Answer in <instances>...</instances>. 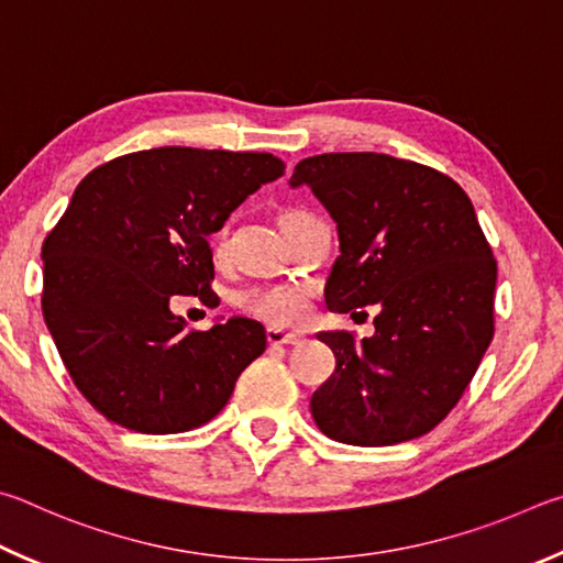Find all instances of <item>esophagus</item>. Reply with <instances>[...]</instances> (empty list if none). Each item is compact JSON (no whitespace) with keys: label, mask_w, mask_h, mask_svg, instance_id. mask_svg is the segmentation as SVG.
<instances>
[{"label":"esophagus","mask_w":563,"mask_h":563,"mask_svg":"<svg viewBox=\"0 0 563 563\" xmlns=\"http://www.w3.org/2000/svg\"><path fill=\"white\" fill-rule=\"evenodd\" d=\"M266 339H269L272 346H287V343H299L301 341L299 333H291V331H284V329H276V327L266 329Z\"/></svg>","instance_id":"obj_1"}]
</instances>
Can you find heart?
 Masks as SVG:
<instances>
[{
    "label": "heart",
    "mask_w": 563,
    "mask_h": 563,
    "mask_svg": "<svg viewBox=\"0 0 563 563\" xmlns=\"http://www.w3.org/2000/svg\"><path fill=\"white\" fill-rule=\"evenodd\" d=\"M299 214L287 212L284 220ZM282 220V222H284ZM224 250V230L214 234L212 252L222 256ZM309 289L303 284H252L234 294V307L250 313L254 319H262L272 327H297L309 313Z\"/></svg>",
    "instance_id": "1"
}]
</instances>
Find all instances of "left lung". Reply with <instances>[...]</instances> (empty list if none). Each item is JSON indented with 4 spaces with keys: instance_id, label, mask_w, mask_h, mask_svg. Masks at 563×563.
<instances>
[{
    "instance_id": "left-lung-1",
    "label": "left lung",
    "mask_w": 563,
    "mask_h": 563,
    "mask_svg": "<svg viewBox=\"0 0 563 563\" xmlns=\"http://www.w3.org/2000/svg\"><path fill=\"white\" fill-rule=\"evenodd\" d=\"M289 185H309L336 222L327 307L380 309L371 339L319 333L336 371L311 396L313 420L361 448L426 435L457 406L495 336L497 260L467 192L386 153L313 155Z\"/></svg>"
}]
</instances>
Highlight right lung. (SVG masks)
I'll return each mask as SVG.
<instances>
[{"instance_id": "add662e5", "label": "right lung", "mask_w": 563, "mask_h": 563, "mask_svg": "<svg viewBox=\"0 0 563 563\" xmlns=\"http://www.w3.org/2000/svg\"><path fill=\"white\" fill-rule=\"evenodd\" d=\"M272 153L153 147L98 165L78 183L42 246V311L68 376L115 426L170 435L205 426L266 349L260 321L185 327L170 299L207 307V234L284 175Z\"/></svg>"}]
</instances>
